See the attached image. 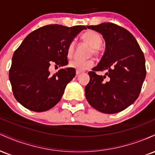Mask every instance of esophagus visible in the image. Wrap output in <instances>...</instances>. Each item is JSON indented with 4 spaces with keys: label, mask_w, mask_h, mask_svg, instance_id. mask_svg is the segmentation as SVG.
<instances>
[{
    "label": "esophagus",
    "mask_w": 155,
    "mask_h": 155,
    "mask_svg": "<svg viewBox=\"0 0 155 155\" xmlns=\"http://www.w3.org/2000/svg\"><path fill=\"white\" fill-rule=\"evenodd\" d=\"M81 71H78V70H76V75H79V74H81Z\"/></svg>",
    "instance_id": "obj_1"
}]
</instances>
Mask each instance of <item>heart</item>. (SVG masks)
I'll use <instances>...</instances> for the list:
<instances>
[{"instance_id": "b5f03b06", "label": "heart", "mask_w": 155, "mask_h": 155, "mask_svg": "<svg viewBox=\"0 0 155 155\" xmlns=\"http://www.w3.org/2000/svg\"><path fill=\"white\" fill-rule=\"evenodd\" d=\"M81 38L90 47H92V53L97 54L98 52L99 47L103 43L102 37L99 33L93 31H89L85 32L82 35ZM74 48H75V42L72 41L68 44V47L67 49V56L68 58H71L74 55ZM69 65H70V67L74 68L78 71H84L93 66L94 62L92 60H83L75 59L70 62Z\"/></svg>"}]
</instances>
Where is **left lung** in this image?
<instances>
[{
    "label": "left lung",
    "mask_w": 155,
    "mask_h": 155,
    "mask_svg": "<svg viewBox=\"0 0 155 155\" xmlns=\"http://www.w3.org/2000/svg\"><path fill=\"white\" fill-rule=\"evenodd\" d=\"M103 35L106 50L97 65L88 73L85 96L91 106L105 114L123 111L139 96L146 77L145 58L127 30L111 22L87 26ZM107 73L97 75L95 71ZM107 78L108 81H105Z\"/></svg>",
    "instance_id": "left-lung-1"
}]
</instances>
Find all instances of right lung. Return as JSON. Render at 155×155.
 <instances>
[{
	"label": "right lung",
	"mask_w": 155,
	"mask_h": 155,
	"mask_svg": "<svg viewBox=\"0 0 155 155\" xmlns=\"http://www.w3.org/2000/svg\"><path fill=\"white\" fill-rule=\"evenodd\" d=\"M85 26L49 25L27 35L12 57L9 80L15 97L31 111H47L61 99L66 85L76 75L74 68L51 74V63L64 66L68 63L67 49Z\"/></svg>",
	"instance_id": "add662e5"
}]
</instances>
